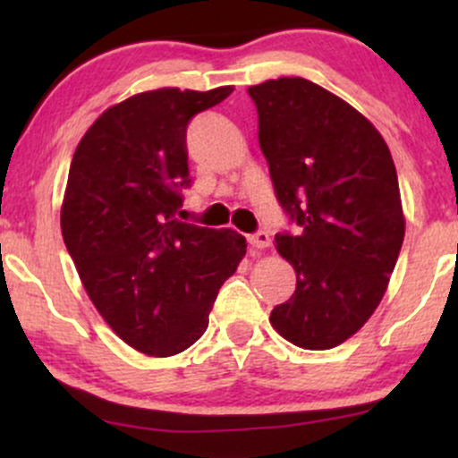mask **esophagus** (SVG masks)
Here are the masks:
<instances>
[{
	"mask_svg": "<svg viewBox=\"0 0 458 458\" xmlns=\"http://www.w3.org/2000/svg\"><path fill=\"white\" fill-rule=\"evenodd\" d=\"M247 243H250L251 247H256V250H267V247L271 245V236L269 233H256V234H250L247 236Z\"/></svg>",
	"mask_w": 458,
	"mask_h": 458,
	"instance_id": "obj_1",
	"label": "esophagus"
}]
</instances>
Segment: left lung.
<instances>
[{
  "label": "left lung",
  "mask_w": 458,
  "mask_h": 458,
  "mask_svg": "<svg viewBox=\"0 0 458 458\" xmlns=\"http://www.w3.org/2000/svg\"><path fill=\"white\" fill-rule=\"evenodd\" d=\"M280 204L301 225L277 234L297 288L271 325L301 349L343 344L372 317L404 239L390 148L353 105L303 77L247 88Z\"/></svg>",
  "instance_id": "obj_1"
}]
</instances>
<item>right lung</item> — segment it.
I'll return each mask as SVG.
<instances>
[{
  "label": "right lung",
  "instance_id": "right-lung-1",
  "mask_svg": "<svg viewBox=\"0 0 458 458\" xmlns=\"http://www.w3.org/2000/svg\"><path fill=\"white\" fill-rule=\"evenodd\" d=\"M233 90L133 94L105 109L72 155L60 211L66 250L105 323L150 357L196 343L245 256L234 230L176 219L178 189L189 182V120Z\"/></svg>",
  "mask_w": 458,
  "mask_h": 458
}]
</instances>
